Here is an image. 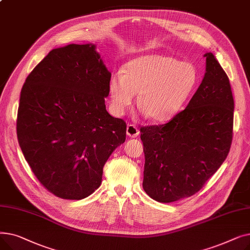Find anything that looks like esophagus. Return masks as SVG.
Returning <instances> with one entry per match:
<instances>
[{"label":"esophagus","mask_w":250,"mask_h":250,"mask_svg":"<svg viewBox=\"0 0 250 250\" xmlns=\"http://www.w3.org/2000/svg\"><path fill=\"white\" fill-rule=\"evenodd\" d=\"M140 134V130L134 125H127L126 126V135L130 138H137Z\"/></svg>","instance_id":"34e87169"}]
</instances>
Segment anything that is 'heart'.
<instances>
[{"label":"heart","instance_id":"heart-1","mask_svg":"<svg viewBox=\"0 0 250 250\" xmlns=\"http://www.w3.org/2000/svg\"><path fill=\"white\" fill-rule=\"evenodd\" d=\"M199 71L189 62L158 54L144 55L128 61L122 72L112 74L108 93L111 108L123 114L138 94V107L152 122L173 118L193 93Z\"/></svg>","mask_w":250,"mask_h":250}]
</instances>
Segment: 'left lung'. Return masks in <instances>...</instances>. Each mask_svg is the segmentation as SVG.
Listing matches in <instances>:
<instances>
[{
  "label": "left lung",
  "instance_id": "8db88e82",
  "mask_svg": "<svg viewBox=\"0 0 250 250\" xmlns=\"http://www.w3.org/2000/svg\"><path fill=\"white\" fill-rule=\"evenodd\" d=\"M188 106L165 125L141 127L145 153L143 188L157 202L172 203L198 192L227 158L234 99L229 79L212 52Z\"/></svg>",
  "mask_w": 250,
  "mask_h": 250
}]
</instances>
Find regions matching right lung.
Listing matches in <instances>:
<instances>
[{"instance_id": "add662e5", "label": "right lung", "mask_w": 250, "mask_h": 250, "mask_svg": "<svg viewBox=\"0 0 250 250\" xmlns=\"http://www.w3.org/2000/svg\"><path fill=\"white\" fill-rule=\"evenodd\" d=\"M110 78L92 43L54 48L26 78L18 142L36 178L59 198L93 193L104 164L125 141V123L105 106Z\"/></svg>"}]
</instances>
